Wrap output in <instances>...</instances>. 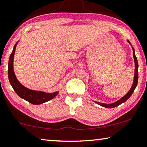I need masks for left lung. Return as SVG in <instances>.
I'll list each match as a JSON object with an SVG mask.
<instances>
[{"instance_id":"obj_1","label":"left lung","mask_w":147,"mask_h":147,"mask_svg":"<svg viewBox=\"0 0 147 147\" xmlns=\"http://www.w3.org/2000/svg\"><path fill=\"white\" fill-rule=\"evenodd\" d=\"M128 42H129V40ZM130 43V42H129ZM131 44V43H130ZM132 49H133V55H134V62H135V74H134V83L132 86H131L130 90L128 92V93L125 96H123L121 99H120L118 101L115 102L113 103V104H109V105H107V104H103V103H100V102H97L98 105L102 106V107H104L105 108H115L117 106L121 105L122 103H123L124 102H125L128 98H129L130 96H131V94H133L135 88L137 86V84H138V61H137V58L136 57L135 55V51H134V49L132 47Z\"/></svg>"}]
</instances>
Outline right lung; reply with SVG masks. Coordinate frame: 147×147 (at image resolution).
Segmentation results:
<instances>
[{"instance_id":"add662e5","label":"right lung","mask_w":147,"mask_h":147,"mask_svg":"<svg viewBox=\"0 0 147 147\" xmlns=\"http://www.w3.org/2000/svg\"><path fill=\"white\" fill-rule=\"evenodd\" d=\"M18 42L15 45L13 50L11 53L9 61V68H8V77L9 82L13 88L16 94L20 98H23L28 102L33 104V105H40V104L46 102L49 100L53 99L55 96H56L58 92H55L50 94H46L39 91H34L29 90L20 83L15 75L13 71V56L16 47Z\"/></svg>"}]
</instances>
